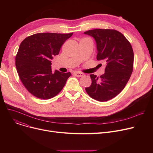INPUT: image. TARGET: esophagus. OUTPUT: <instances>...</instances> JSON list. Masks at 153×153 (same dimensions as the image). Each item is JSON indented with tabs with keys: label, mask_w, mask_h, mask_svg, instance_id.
Returning a JSON list of instances; mask_svg holds the SVG:
<instances>
[{
	"label": "esophagus",
	"mask_w": 153,
	"mask_h": 153,
	"mask_svg": "<svg viewBox=\"0 0 153 153\" xmlns=\"http://www.w3.org/2000/svg\"><path fill=\"white\" fill-rule=\"evenodd\" d=\"M74 75L78 77H82L84 75V73H82V72H74Z\"/></svg>",
	"instance_id": "esophagus-1"
}]
</instances>
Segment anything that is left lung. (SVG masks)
<instances>
[{"mask_svg": "<svg viewBox=\"0 0 153 153\" xmlns=\"http://www.w3.org/2000/svg\"><path fill=\"white\" fill-rule=\"evenodd\" d=\"M84 33L95 40L97 59L107 63L103 74L99 77L90 75L92 84L85 91L96 100H109L122 91L130 78L134 62L132 46L122 33L114 29H94Z\"/></svg>", "mask_w": 153, "mask_h": 153, "instance_id": "1", "label": "left lung"}]
</instances>
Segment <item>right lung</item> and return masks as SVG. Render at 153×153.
Wrapping results in <instances>:
<instances>
[{"label":"right lung","mask_w":153,"mask_h":153,"mask_svg":"<svg viewBox=\"0 0 153 153\" xmlns=\"http://www.w3.org/2000/svg\"><path fill=\"white\" fill-rule=\"evenodd\" d=\"M73 34L39 33L24 39L15 56L19 77L28 91L35 97L50 99L65 85L71 72L51 71V61L62 45Z\"/></svg>","instance_id":"add662e5"}]
</instances>
